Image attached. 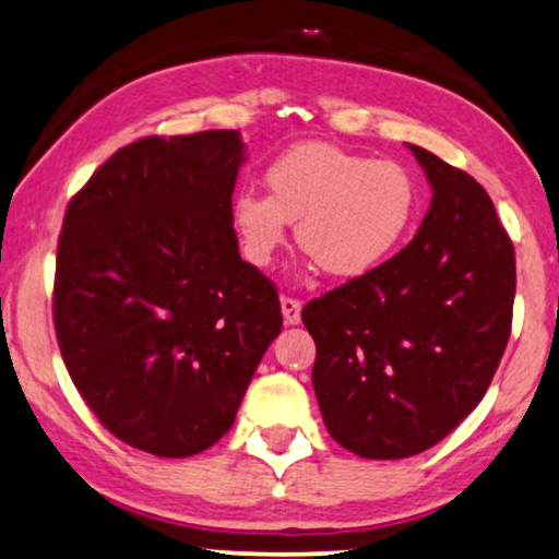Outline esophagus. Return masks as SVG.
I'll list each match as a JSON object with an SVG mask.
<instances>
[{"mask_svg":"<svg viewBox=\"0 0 559 559\" xmlns=\"http://www.w3.org/2000/svg\"><path fill=\"white\" fill-rule=\"evenodd\" d=\"M281 311L286 324H298L301 321V301L294 296H281Z\"/></svg>","mask_w":559,"mask_h":559,"instance_id":"1","label":"esophagus"}]
</instances>
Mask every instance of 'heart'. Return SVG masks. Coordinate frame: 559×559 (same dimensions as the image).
<instances>
[{
	"instance_id": "b5f03b06",
	"label": "heart",
	"mask_w": 559,
	"mask_h": 559,
	"mask_svg": "<svg viewBox=\"0 0 559 559\" xmlns=\"http://www.w3.org/2000/svg\"><path fill=\"white\" fill-rule=\"evenodd\" d=\"M265 185L269 194L246 187L233 200L242 253L258 269H269L298 219V246L321 271L361 278L403 246L418 215V185L403 164L332 144L288 148Z\"/></svg>"
}]
</instances>
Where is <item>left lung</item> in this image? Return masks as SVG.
<instances>
[{"instance_id": "1", "label": "left lung", "mask_w": 559, "mask_h": 559, "mask_svg": "<svg viewBox=\"0 0 559 559\" xmlns=\"http://www.w3.org/2000/svg\"><path fill=\"white\" fill-rule=\"evenodd\" d=\"M411 152L433 187L418 235L301 311L326 430L374 461L451 433L481 403L512 334L514 246L491 198L428 148Z\"/></svg>"}]
</instances>
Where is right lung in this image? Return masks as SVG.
<instances>
[{
    "instance_id": "1",
    "label": "right lung",
    "mask_w": 559,
    "mask_h": 559,
    "mask_svg": "<svg viewBox=\"0 0 559 559\" xmlns=\"http://www.w3.org/2000/svg\"><path fill=\"white\" fill-rule=\"evenodd\" d=\"M238 131L121 146L68 202L52 288L70 380L108 433L159 459L230 430L283 317L233 227Z\"/></svg>"
}]
</instances>
